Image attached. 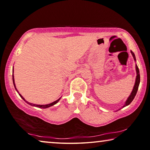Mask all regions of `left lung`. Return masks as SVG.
<instances>
[{"label":"left lung","instance_id":"8db88e82","mask_svg":"<svg viewBox=\"0 0 150 150\" xmlns=\"http://www.w3.org/2000/svg\"><path fill=\"white\" fill-rule=\"evenodd\" d=\"M130 52H131V54H132V56H133L134 61H135V62H136V56H135L134 53L132 52V50L130 51ZM136 81H135V84H134V86L133 90H132V91L131 92L130 95H129V97L127 98V99L126 100V101L125 102V104H124L123 106L121 108H122L126 107V106H127V105H128L132 101H133V100L134 99V98H135V96H136V93L137 92V90H138L139 82H140V75H139V68H138V67H137V66L136 64ZM121 108H120L119 110H120Z\"/></svg>","mask_w":150,"mask_h":150}]
</instances>
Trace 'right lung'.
Here are the masks:
<instances>
[{
	"instance_id": "right-lung-1",
	"label": "right lung",
	"mask_w": 150,
	"mask_h": 150,
	"mask_svg": "<svg viewBox=\"0 0 150 150\" xmlns=\"http://www.w3.org/2000/svg\"><path fill=\"white\" fill-rule=\"evenodd\" d=\"M13 72H14V69H13ZM13 84H14V88H15V90H16V92H18V94H19L20 96L21 97L22 99H23L24 102H25L26 103H27V104H29V105H32V106L37 107V108H44V109H45V108H49V107H51V106H52V105H55L56 104H57V103L59 102V100H60V98H61V97H60V98H59V99H58L57 100H56V101L53 102H52V103H50V104H45V105H39V104H33V103L28 102V101H26V100L25 99H24V98H23V96H22L21 94H20V93H19V92H18V90L16 89V85H15V83H14V75H13Z\"/></svg>"
}]
</instances>
